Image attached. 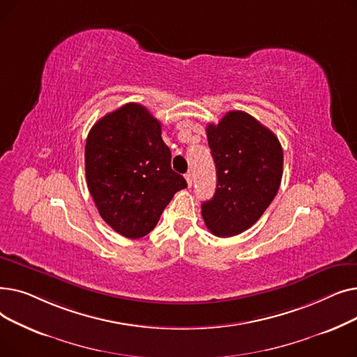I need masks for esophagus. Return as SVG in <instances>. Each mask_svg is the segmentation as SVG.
I'll use <instances>...</instances> for the list:
<instances>
[{
  "mask_svg": "<svg viewBox=\"0 0 357 357\" xmlns=\"http://www.w3.org/2000/svg\"><path fill=\"white\" fill-rule=\"evenodd\" d=\"M185 179H186V183H188V186L192 185V174L191 172H188V174L185 175Z\"/></svg>",
  "mask_w": 357,
  "mask_h": 357,
  "instance_id": "esophagus-1",
  "label": "esophagus"
}]
</instances>
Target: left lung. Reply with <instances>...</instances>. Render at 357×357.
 <instances>
[{
  "mask_svg": "<svg viewBox=\"0 0 357 357\" xmlns=\"http://www.w3.org/2000/svg\"><path fill=\"white\" fill-rule=\"evenodd\" d=\"M217 188L201 205L205 226L218 237L250 229L278 194L284 152L278 137L245 111H229L207 126Z\"/></svg>",
  "mask_w": 357,
  "mask_h": 357,
  "instance_id": "obj_1",
  "label": "left lung"
}]
</instances>
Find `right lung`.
<instances>
[{
	"label": "right lung",
	"instance_id": "add662e5",
	"mask_svg": "<svg viewBox=\"0 0 357 357\" xmlns=\"http://www.w3.org/2000/svg\"><path fill=\"white\" fill-rule=\"evenodd\" d=\"M85 175L100 215L127 238L152 231L174 195L186 188L183 176L171 167L160 123L136 102L92 126L85 144Z\"/></svg>",
	"mask_w": 357,
	"mask_h": 357
}]
</instances>
